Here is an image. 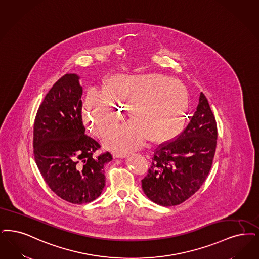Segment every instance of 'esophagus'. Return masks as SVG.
Listing matches in <instances>:
<instances>
[{
  "label": "esophagus",
  "mask_w": 259,
  "mask_h": 259,
  "mask_svg": "<svg viewBox=\"0 0 259 259\" xmlns=\"http://www.w3.org/2000/svg\"><path fill=\"white\" fill-rule=\"evenodd\" d=\"M113 156H114V158H125L127 154L125 152H114Z\"/></svg>",
  "instance_id": "esophagus-1"
}]
</instances>
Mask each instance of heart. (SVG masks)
<instances>
[{"mask_svg":"<svg viewBox=\"0 0 259 259\" xmlns=\"http://www.w3.org/2000/svg\"><path fill=\"white\" fill-rule=\"evenodd\" d=\"M188 105L186 87L177 80L157 73H118L105 81L102 93H88L83 120L92 133L102 138L118 125L127 108L131 122L108 135L104 145L130 150L145 139L152 144L172 140L183 128Z\"/></svg>","mask_w":259,"mask_h":259,"instance_id":"obj_1","label":"heart"}]
</instances>
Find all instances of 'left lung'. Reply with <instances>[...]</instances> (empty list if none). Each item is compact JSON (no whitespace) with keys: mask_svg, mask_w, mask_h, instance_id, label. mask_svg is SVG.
Masks as SVG:
<instances>
[{"mask_svg":"<svg viewBox=\"0 0 259 259\" xmlns=\"http://www.w3.org/2000/svg\"><path fill=\"white\" fill-rule=\"evenodd\" d=\"M176 139L159 145L142 180L146 197L162 206H175L192 197L205 181L217 145L215 116L206 96Z\"/></svg>","mask_w":259,"mask_h":259,"instance_id":"left-lung-1","label":"left lung"}]
</instances>
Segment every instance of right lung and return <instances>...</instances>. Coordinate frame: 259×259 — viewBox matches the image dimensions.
I'll return each instance as SVG.
<instances>
[{
  "label": "right lung",
  "instance_id": "add662e5",
  "mask_svg": "<svg viewBox=\"0 0 259 259\" xmlns=\"http://www.w3.org/2000/svg\"><path fill=\"white\" fill-rule=\"evenodd\" d=\"M83 89L76 74H65L46 94L33 124V156L53 192L74 204L99 197L105 186L104 166L113 160L101 145L84 134Z\"/></svg>",
  "mask_w": 259,
  "mask_h": 259
}]
</instances>
